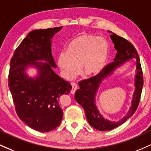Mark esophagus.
I'll list each match as a JSON object with an SVG mask.
<instances>
[{
    "label": "esophagus",
    "instance_id": "1",
    "mask_svg": "<svg viewBox=\"0 0 151 151\" xmlns=\"http://www.w3.org/2000/svg\"><path fill=\"white\" fill-rule=\"evenodd\" d=\"M78 88V86L77 85V83H72V90H71L70 93L72 94H74L75 93L76 90Z\"/></svg>",
    "mask_w": 151,
    "mask_h": 151
}]
</instances>
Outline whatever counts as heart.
I'll return each instance as SVG.
<instances>
[{
    "label": "heart",
    "instance_id": "1",
    "mask_svg": "<svg viewBox=\"0 0 151 151\" xmlns=\"http://www.w3.org/2000/svg\"><path fill=\"white\" fill-rule=\"evenodd\" d=\"M110 46L103 38L90 34H81L69 43L66 52L58 58V65L63 76L72 79L81 68L84 77L99 74L108 61Z\"/></svg>",
    "mask_w": 151,
    "mask_h": 151
}]
</instances>
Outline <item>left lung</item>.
I'll list each match as a JSON object with an SVG mask.
<instances>
[{"label":"left lung","instance_id":"obj_1","mask_svg":"<svg viewBox=\"0 0 151 151\" xmlns=\"http://www.w3.org/2000/svg\"><path fill=\"white\" fill-rule=\"evenodd\" d=\"M108 32L111 34L110 36V39L114 43L115 50L117 51L115 58H114V62L105 66L95 77L81 81L79 83V89L76 91L74 96L76 101L81 105L84 110L86 119L91 126L99 131L113 129L122 124L134 115L139 105L143 85V72L136 48L129 41L124 38L117 36L109 30ZM130 60L133 61L136 65L134 83L135 88L131 101V106L126 115L122 119L116 122L109 121L103 117L97 109L95 101L97 93L104 79L111 75L115 69Z\"/></svg>","mask_w":151,"mask_h":151}]
</instances>
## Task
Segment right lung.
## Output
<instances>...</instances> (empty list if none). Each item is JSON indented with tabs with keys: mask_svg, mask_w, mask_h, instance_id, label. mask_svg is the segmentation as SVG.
Returning a JSON list of instances; mask_svg holds the SVG:
<instances>
[{
	"mask_svg": "<svg viewBox=\"0 0 151 151\" xmlns=\"http://www.w3.org/2000/svg\"><path fill=\"white\" fill-rule=\"evenodd\" d=\"M62 27L33 30L14 51L10 63L8 85L18 117L33 129L48 132L61 123L63 112L59 99L69 94L72 86L53 71L57 68L51 41ZM34 67L37 73H27Z\"/></svg>",
	"mask_w": 151,
	"mask_h": 151,
	"instance_id": "1",
	"label": "right lung"
}]
</instances>
